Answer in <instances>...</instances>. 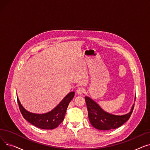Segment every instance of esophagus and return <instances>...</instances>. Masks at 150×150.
Here are the masks:
<instances>
[{
    "mask_svg": "<svg viewBox=\"0 0 150 150\" xmlns=\"http://www.w3.org/2000/svg\"><path fill=\"white\" fill-rule=\"evenodd\" d=\"M76 92H77L78 94H79V95H81V94L83 93V92H84V89L83 88H81V87L78 88V89L76 90Z\"/></svg>",
    "mask_w": 150,
    "mask_h": 150,
    "instance_id": "1",
    "label": "esophagus"
}]
</instances>
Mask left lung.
<instances>
[{"label":"left lung","mask_w":150,"mask_h":150,"mask_svg":"<svg viewBox=\"0 0 150 150\" xmlns=\"http://www.w3.org/2000/svg\"><path fill=\"white\" fill-rule=\"evenodd\" d=\"M85 100L89 121L94 128L100 130H110L121 127L129 120L134 106H132L128 114L120 116L104 111L97 103L88 97H85Z\"/></svg>","instance_id":"1"}]
</instances>
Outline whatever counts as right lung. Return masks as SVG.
<instances>
[{
  "label": "right lung",
  "mask_w": 150,
  "mask_h": 150,
  "mask_svg": "<svg viewBox=\"0 0 150 150\" xmlns=\"http://www.w3.org/2000/svg\"><path fill=\"white\" fill-rule=\"evenodd\" d=\"M75 92H70L52 111L43 114L31 113L23 108L19 99L18 103L21 112L25 120L35 127L44 129H53L58 127L64 119L66 110Z\"/></svg>",
  "instance_id": "add662e5"
}]
</instances>
